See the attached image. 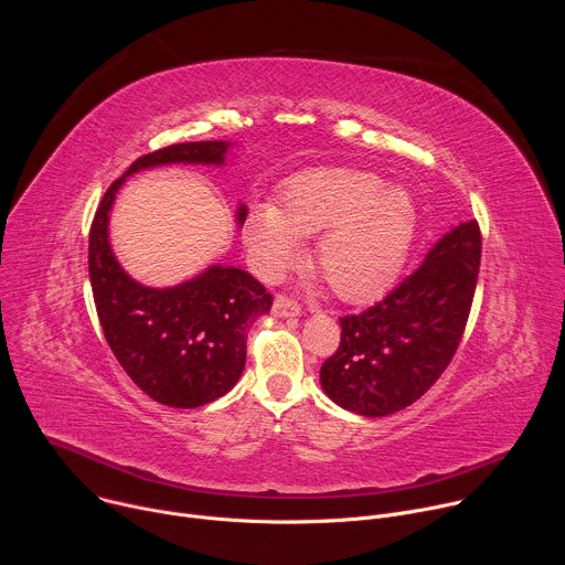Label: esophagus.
I'll list each match as a JSON object with an SVG mask.
<instances>
[{"label": "esophagus", "mask_w": 565, "mask_h": 565, "mask_svg": "<svg viewBox=\"0 0 565 565\" xmlns=\"http://www.w3.org/2000/svg\"><path fill=\"white\" fill-rule=\"evenodd\" d=\"M299 312H301L299 303H297L295 299L286 297V295H279V297L275 299V303H273V315H275V317H297Z\"/></svg>", "instance_id": "obj_1"}]
</instances>
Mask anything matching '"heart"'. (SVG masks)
I'll return each mask as SVG.
<instances>
[{"mask_svg": "<svg viewBox=\"0 0 565 565\" xmlns=\"http://www.w3.org/2000/svg\"><path fill=\"white\" fill-rule=\"evenodd\" d=\"M418 230L414 196L366 170L324 168L295 177L284 207L259 203L246 241L259 273L281 277L303 259L301 236H319L315 268L338 297L362 303L386 292L407 264Z\"/></svg>", "mask_w": 565, "mask_h": 565, "instance_id": "b5f03b06", "label": "heart"}]
</instances>
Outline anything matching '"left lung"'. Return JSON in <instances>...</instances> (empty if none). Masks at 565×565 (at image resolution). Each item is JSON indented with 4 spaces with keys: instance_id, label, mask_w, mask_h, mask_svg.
<instances>
[{
    "instance_id": "8db88e82",
    "label": "left lung",
    "mask_w": 565,
    "mask_h": 565,
    "mask_svg": "<svg viewBox=\"0 0 565 565\" xmlns=\"http://www.w3.org/2000/svg\"><path fill=\"white\" fill-rule=\"evenodd\" d=\"M480 266L476 218L456 225L423 266L382 301L340 317L338 351L321 364L324 393L358 416L382 418L425 395L451 362Z\"/></svg>"
}]
</instances>
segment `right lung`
Segmentation results:
<instances>
[{"label":"right lung","mask_w":565,"mask_h":565,"mask_svg":"<svg viewBox=\"0 0 565 565\" xmlns=\"http://www.w3.org/2000/svg\"><path fill=\"white\" fill-rule=\"evenodd\" d=\"M230 142H181L134 160L105 192L89 232V279L107 344L125 373L151 399L194 409L225 395L244 373L248 329L273 306V295L246 270L210 266L172 288L131 279L109 244V212L116 192L140 170L201 163L223 166ZM238 205L236 223H244Z\"/></svg>","instance_id":"obj_1"}]
</instances>
